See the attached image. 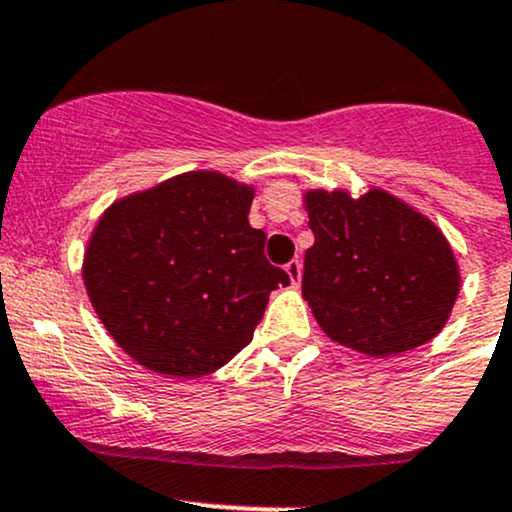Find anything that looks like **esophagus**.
Segmentation results:
<instances>
[{
    "label": "esophagus",
    "mask_w": 512,
    "mask_h": 512,
    "mask_svg": "<svg viewBox=\"0 0 512 512\" xmlns=\"http://www.w3.org/2000/svg\"><path fill=\"white\" fill-rule=\"evenodd\" d=\"M284 269H286V274H289L291 286H299L301 284V262L299 260H291Z\"/></svg>",
    "instance_id": "esophagus-1"
}]
</instances>
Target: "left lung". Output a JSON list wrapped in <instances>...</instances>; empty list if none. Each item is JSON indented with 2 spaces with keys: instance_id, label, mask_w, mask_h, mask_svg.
Here are the masks:
<instances>
[{
  "instance_id": "1",
  "label": "left lung",
  "mask_w": 512,
  "mask_h": 512,
  "mask_svg": "<svg viewBox=\"0 0 512 512\" xmlns=\"http://www.w3.org/2000/svg\"><path fill=\"white\" fill-rule=\"evenodd\" d=\"M316 243L301 294L330 340L369 357L425 345L445 328L462 286L440 228L403 199L372 187L303 194Z\"/></svg>"
}]
</instances>
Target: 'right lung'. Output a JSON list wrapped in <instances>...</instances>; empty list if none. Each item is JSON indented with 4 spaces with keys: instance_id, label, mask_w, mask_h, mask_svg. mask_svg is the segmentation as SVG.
<instances>
[{
    "instance_id": "right-lung-1",
    "label": "right lung",
    "mask_w": 512,
    "mask_h": 512,
    "mask_svg": "<svg viewBox=\"0 0 512 512\" xmlns=\"http://www.w3.org/2000/svg\"><path fill=\"white\" fill-rule=\"evenodd\" d=\"M255 187L194 170L116 199L94 226L82 279L116 345L150 372L199 379L252 340L284 269L247 221Z\"/></svg>"
}]
</instances>
